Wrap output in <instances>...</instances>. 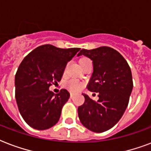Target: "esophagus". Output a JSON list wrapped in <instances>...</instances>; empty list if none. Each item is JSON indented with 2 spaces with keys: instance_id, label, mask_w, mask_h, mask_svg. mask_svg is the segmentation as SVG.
Wrapping results in <instances>:
<instances>
[{
  "instance_id": "obj_1",
  "label": "esophagus",
  "mask_w": 151,
  "mask_h": 151,
  "mask_svg": "<svg viewBox=\"0 0 151 151\" xmlns=\"http://www.w3.org/2000/svg\"><path fill=\"white\" fill-rule=\"evenodd\" d=\"M74 93H71V94H70V97H71V98H73V96H74Z\"/></svg>"
}]
</instances>
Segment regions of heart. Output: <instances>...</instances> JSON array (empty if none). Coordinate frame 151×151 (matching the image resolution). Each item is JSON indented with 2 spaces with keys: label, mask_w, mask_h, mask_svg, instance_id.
<instances>
[{
  "label": "heart",
  "mask_w": 151,
  "mask_h": 151,
  "mask_svg": "<svg viewBox=\"0 0 151 151\" xmlns=\"http://www.w3.org/2000/svg\"><path fill=\"white\" fill-rule=\"evenodd\" d=\"M90 60L87 59V58H81V59L79 60V65H82V64H83V63L86 62V61H89ZM66 86H67L68 88L69 89L70 91H72L76 92L78 91H79L80 89L83 87V84L79 82L77 79H70L66 83Z\"/></svg>",
  "instance_id": "b5f03b06"
}]
</instances>
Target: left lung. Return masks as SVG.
Wrapping results in <instances>:
<instances>
[{
    "label": "left lung",
    "mask_w": 151,
    "mask_h": 151,
    "mask_svg": "<svg viewBox=\"0 0 151 151\" xmlns=\"http://www.w3.org/2000/svg\"><path fill=\"white\" fill-rule=\"evenodd\" d=\"M82 55L93 61L94 71L87 89L99 92V100L83 94L85 101L78 108V115L87 129L103 132L117 123L128 106L133 88L131 68L120 52L108 46L83 49L77 56Z\"/></svg>",
    "instance_id": "left-lung-1"
}]
</instances>
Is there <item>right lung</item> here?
I'll list each match as a JSON object with an SVG mask.
<instances>
[{
	"label": "right lung",
	"instance_id": "obj_1",
	"mask_svg": "<svg viewBox=\"0 0 151 151\" xmlns=\"http://www.w3.org/2000/svg\"><path fill=\"white\" fill-rule=\"evenodd\" d=\"M79 50L42 45L19 65L15 76L16 103L22 117L31 128L45 130L58 122L70 94L62 89L54 94L49 88L60 81L68 62Z\"/></svg>",
	"mask_w": 151,
	"mask_h": 151
}]
</instances>
